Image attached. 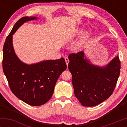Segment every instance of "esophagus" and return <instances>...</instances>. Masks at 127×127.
Masks as SVG:
<instances>
[{"label": "esophagus", "mask_w": 127, "mask_h": 127, "mask_svg": "<svg viewBox=\"0 0 127 127\" xmlns=\"http://www.w3.org/2000/svg\"><path fill=\"white\" fill-rule=\"evenodd\" d=\"M65 60L66 64V65L67 66V65H68V64H69V60L68 58H67V57H65Z\"/></svg>", "instance_id": "obj_1"}]
</instances>
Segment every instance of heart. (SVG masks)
Listing matches in <instances>:
<instances>
[{"mask_svg":"<svg viewBox=\"0 0 127 127\" xmlns=\"http://www.w3.org/2000/svg\"><path fill=\"white\" fill-rule=\"evenodd\" d=\"M80 33V31H79V30H76L75 31H74V32L72 33V35H71V37H76V36L79 35ZM86 37V34H84V35L83 36V37L81 38V40L79 41V42H78L77 44H76L75 46H74L73 48H74V50H75V51H77V50H79L81 48V47H82V46H83V40H84V38Z\"/></svg>","mask_w":127,"mask_h":127,"instance_id":"b5f03b06","label":"heart"}]
</instances>
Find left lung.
Instances as JSON below:
<instances>
[{
	"label": "left lung",
	"instance_id": "1",
	"mask_svg": "<svg viewBox=\"0 0 127 127\" xmlns=\"http://www.w3.org/2000/svg\"><path fill=\"white\" fill-rule=\"evenodd\" d=\"M68 58L74 95L81 105L95 106L111 96L120 73L119 57L104 67L91 64L83 51L70 54Z\"/></svg>",
	"mask_w": 127,
	"mask_h": 127
}]
</instances>
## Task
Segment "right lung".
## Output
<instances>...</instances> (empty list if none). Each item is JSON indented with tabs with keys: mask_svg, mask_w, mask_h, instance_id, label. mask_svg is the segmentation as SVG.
Returning <instances> with one entry per match:
<instances>
[{
	"mask_svg": "<svg viewBox=\"0 0 127 127\" xmlns=\"http://www.w3.org/2000/svg\"><path fill=\"white\" fill-rule=\"evenodd\" d=\"M37 18L24 17L15 23L3 46L2 61L3 72L12 93L25 103L36 106L46 103L51 98L57 80L67 67L64 58L28 65L15 54L13 34L25 22Z\"/></svg>",
	"mask_w": 127,
	"mask_h": 127,
	"instance_id": "obj_1",
	"label": "right lung"
}]
</instances>
